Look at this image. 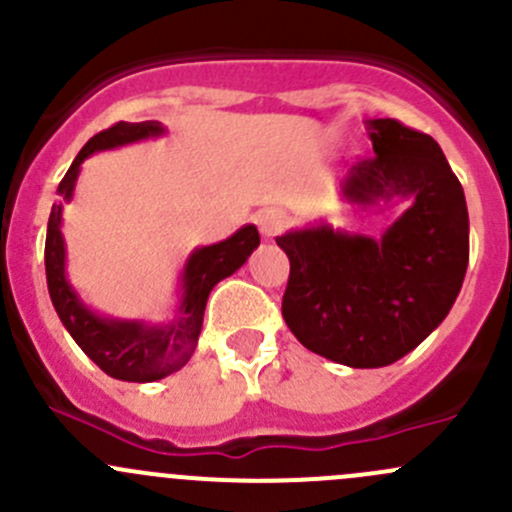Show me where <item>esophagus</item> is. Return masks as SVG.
<instances>
[{
  "mask_svg": "<svg viewBox=\"0 0 512 512\" xmlns=\"http://www.w3.org/2000/svg\"><path fill=\"white\" fill-rule=\"evenodd\" d=\"M257 225H260V232L265 240H272L275 235H280L287 225V215L277 208H265L257 213Z\"/></svg>",
  "mask_w": 512,
  "mask_h": 512,
  "instance_id": "34e87169",
  "label": "esophagus"
}]
</instances>
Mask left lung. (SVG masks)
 <instances>
[{
  "label": "left lung",
  "mask_w": 512,
  "mask_h": 512,
  "mask_svg": "<svg viewBox=\"0 0 512 512\" xmlns=\"http://www.w3.org/2000/svg\"><path fill=\"white\" fill-rule=\"evenodd\" d=\"M374 158L352 165L339 200L406 203L381 237L314 223L277 237L289 257L282 317L309 352L379 369L446 319L468 267V208L441 146L394 118L366 121Z\"/></svg>",
  "instance_id": "obj_1"
}]
</instances>
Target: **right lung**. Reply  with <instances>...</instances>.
<instances>
[{
    "mask_svg": "<svg viewBox=\"0 0 512 512\" xmlns=\"http://www.w3.org/2000/svg\"><path fill=\"white\" fill-rule=\"evenodd\" d=\"M165 136V126L158 121L128 123L121 121L108 131L96 133L79 151L71 168L59 183V203L51 208L49 227H46V285L51 302L66 332L74 337L81 352L101 366L108 376L118 381L148 384L183 369L198 347L203 329L205 304L210 292L220 280L240 270L247 257L260 245V232L255 225H242L230 237L215 245L195 247L185 260L178 280V307L170 322H146V319H123L103 314L81 299L66 275V242L61 223H64V203H71L79 180L81 163L101 151L131 146L148 138Z\"/></svg>",
    "mask_w": 512,
    "mask_h": 512,
    "instance_id": "right-lung-1",
    "label": "right lung"
}]
</instances>
